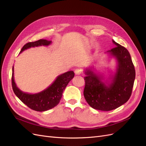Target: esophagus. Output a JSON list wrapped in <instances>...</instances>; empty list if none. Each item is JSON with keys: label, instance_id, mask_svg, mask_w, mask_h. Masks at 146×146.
<instances>
[{"label": "esophagus", "instance_id": "esophagus-1", "mask_svg": "<svg viewBox=\"0 0 146 146\" xmlns=\"http://www.w3.org/2000/svg\"><path fill=\"white\" fill-rule=\"evenodd\" d=\"M82 69H81L80 68L75 69V71H74V72H75L76 74H81L82 73Z\"/></svg>", "mask_w": 146, "mask_h": 146}]
</instances>
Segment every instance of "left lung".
<instances>
[{
    "instance_id": "8db88e82",
    "label": "left lung",
    "mask_w": 146,
    "mask_h": 146,
    "mask_svg": "<svg viewBox=\"0 0 146 146\" xmlns=\"http://www.w3.org/2000/svg\"><path fill=\"white\" fill-rule=\"evenodd\" d=\"M116 46L107 52L117 61L116 73L107 86L92 69L85 71L84 96L94 109L108 111L125 103L130 98L135 79V69L130 53L122 46L112 40Z\"/></svg>"
}]
</instances>
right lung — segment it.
Returning a JSON list of instances; mask_svg holds the SVG:
<instances>
[{"label": "right lung", "mask_w": 146, "mask_h": 146, "mask_svg": "<svg viewBox=\"0 0 146 146\" xmlns=\"http://www.w3.org/2000/svg\"><path fill=\"white\" fill-rule=\"evenodd\" d=\"M51 41L41 39L33 42H29L22 48L19 53L31 47L39 46H48ZM13 66L12 70L11 84L14 93L18 98L31 109L36 111H45L57 106L60 102L62 93L68 82L74 76L73 71H70L58 76L52 84L46 89L41 92L35 94H30L23 92L16 86L14 80Z\"/></svg>", "instance_id": "obj_1"}]
</instances>
